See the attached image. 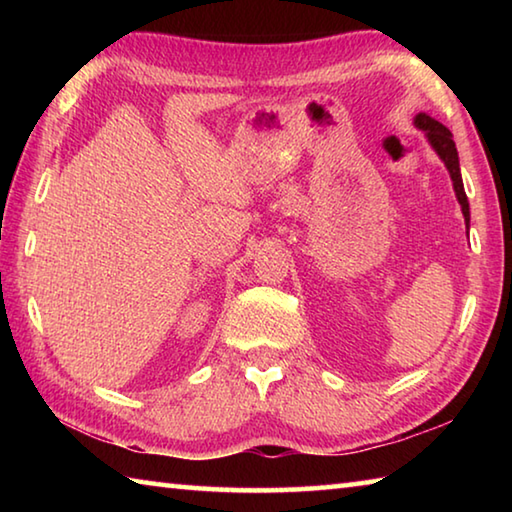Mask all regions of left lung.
Listing matches in <instances>:
<instances>
[{"instance_id": "1", "label": "left lung", "mask_w": 512, "mask_h": 512, "mask_svg": "<svg viewBox=\"0 0 512 512\" xmlns=\"http://www.w3.org/2000/svg\"><path fill=\"white\" fill-rule=\"evenodd\" d=\"M413 124L422 128L424 135H427L429 144L433 146V151L440 155V160L445 162V167L449 171V176H452V183H454V192L458 203H461V210L467 225H470V203H467V196H465V189H463V178H461V167H458V153H456V144L452 140V133L447 131V128L436 121L433 117H429L427 112H420V115H415Z\"/></svg>"}]
</instances>
